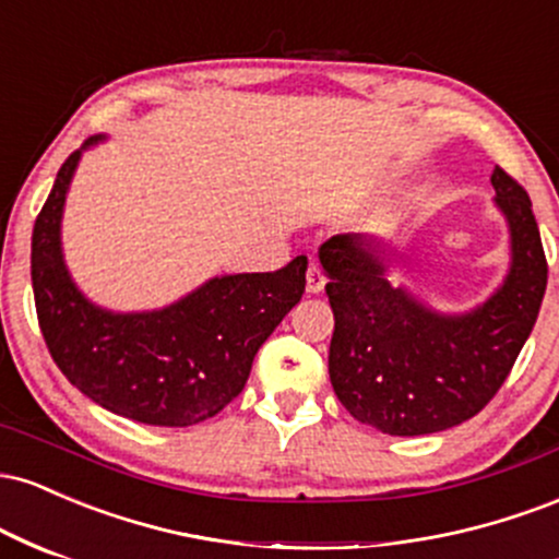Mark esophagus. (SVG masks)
Listing matches in <instances>:
<instances>
[{"instance_id":"esophagus-1","label":"esophagus","mask_w":559,"mask_h":559,"mask_svg":"<svg viewBox=\"0 0 559 559\" xmlns=\"http://www.w3.org/2000/svg\"><path fill=\"white\" fill-rule=\"evenodd\" d=\"M325 286V275L320 271L318 262H310V267H307V294H320Z\"/></svg>"}]
</instances>
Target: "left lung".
Instances as JSON below:
<instances>
[{"mask_svg":"<svg viewBox=\"0 0 559 559\" xmlns=\"http://www.w3.org/2000/svg\"><path fill=\"white\" fill-rule=\"evenodd\" d=\"M493 204L510 230V267L486 301L441 312L391 281L402 262L394 241L338 234L320 243L333 338L329 373L346 413L389 436L447 431L489 404L547 292V258L531 199L493 168Z\"/></svg>","mask_w":559,"mask_h":559,"instance_id":"obj_1","label":"left lung"}]
</instances>
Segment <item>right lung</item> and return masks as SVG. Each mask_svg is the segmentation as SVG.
Instances as JSON below:
<instances>
[{
    "label": "right lung",
    "mask_w": 559,
    "mask_h": 559,
    "mask_svg": "<svg viewBox=\"0 0 559 559\" xmlns=\"http://www.w3.org/2000/svg\"><path fill=\"white\" fill-rule=\"evenodd\" d=\"M75 150L36 217L31 281L44 342L81 394L146 426L186 428L241 394L258 349L305 294L307 258L273 273L215 275L168 307L115 312L75 286L62 254V213L83 152Z\"/></svg>",
    "instance_id": "obj_1"
}]
</instances>
